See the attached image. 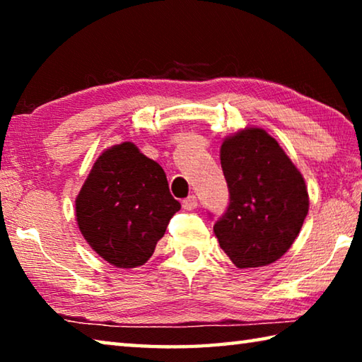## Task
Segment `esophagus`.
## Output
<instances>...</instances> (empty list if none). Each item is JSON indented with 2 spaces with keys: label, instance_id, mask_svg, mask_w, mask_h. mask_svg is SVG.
<instances>
[{
  "label": "esophagus",
  "instance_id": "34e87169",
  "mask_svg": "<svg viewBox=\"0 0 362 362\" xmlns=\"http://www.w3.org/2000/svg\"><path fill=\"white\" fill-rule=\"evenodd\" d=\"M196 206H198V199H196L194 194L188 196V198H185V199L182 201V207H183V209H185V211H193Z\"/></svg>",
  "mask_w": 362,
  "mask_h": 362
}]
</instances>
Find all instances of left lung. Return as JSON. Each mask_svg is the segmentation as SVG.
<instances>
[{"label":"left lung","mask_w":362,"mask_h":362,"mask_svg":"<svg viewBox=\"0 0 362 362\" xmlns=\"http://www.w3.org/2000/svg\"><path fill=\"white\" fill-rule=\"evenodd\" d=\"M220 163L230 192L228 207L214 223L220 247L238 268L276 262L296 241L308 214L302 174L259 127L225 139Z\"/></svg>","instance_id":"8db88e82"}]
</instances>
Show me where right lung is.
I'll return each instance as SVG.
<instances>
[{
	"instance_id": "right-lung-1",
	"label": "right lung",
	"mask_w": 362,
	"mask_h": 362,
	"mask_svg": "<svg viewBox=\"0 0 362 362\" xmlns=\"http://www.w3.org/2000/svg\"><path fill=\"white\" fill-rule=\"evenodd\" d=\"M179 209L163 168L131 142L97 158L76 198L84 240L118 268L144 265Z\"/></svg>"
}]
</instances>
